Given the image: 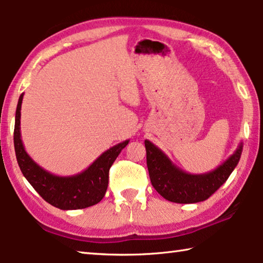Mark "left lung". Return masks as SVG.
I'll return each mask as SVG.
<instances>
[{
  "mask_svg": "<svg viewBox=\"0 0 263 263\" xmlns=\"http://www.w3.org/2000/svg\"><path fill=\"white\" fill-rule=\"evenodd\" d=\"M145 147L154 189L169 202L188 204L205 201L225 183L241 157L242 142L228 160L205 174H189L182 171L149 140H145Z\"/></svg>",
  "mask_w": 263,
  "mask_h": 263,
  "instance_id": "1",
  "label": "left lung"
}]
</instances>
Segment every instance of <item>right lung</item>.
<instances>
[{"mask_svg": "<svg viewBox=\"0 0 263 263\" xmlns=\"http://www.w3.org/2000/svg\"><path fill=\"white\" fill-rule=\"evenodd\" d=\"M24 92L20 96L15 116L14 145L18 166L34 190L51 205L61 210H78L95 205L104 197L109 183V169L130 140L112 146L83 172L70 176H58L45 171L26 153L21 138V108Z\"/></svg>", "mask_w": 263, "mask_h": 263, "instance_id": "obj_1", "label": "right lung"}]
</instances>
